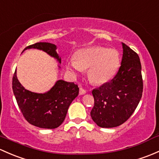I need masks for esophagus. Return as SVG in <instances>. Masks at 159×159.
<instances>
[{
	"instance_id": "obj_1",
	"label": "esophagus",
	"mask_w": 159,
	"mask_h": 159,
	"mask_svg": "<svg viewBox=\"0 0 159 159\" xmlns=\"http://www.w3.org/2000/svg\"><path fill=\"white\" fill-rule=\"evenodd\" d=\"M86 90L84 89L83 88H80V90H79V93L80 94H84V93H86Z\"/></svg>"
}]
</instances>
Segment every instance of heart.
<instances>
[{"label":"heart","instance_id":"1","mask_svg":"<svg viewBox=\"0 0 159 159\" xmlns=\"http://www.w3.org/2000/svg\"><path fill=\"white\" fill-rule=\"evenodd\" d=\"M120 65V56L117 50L93 46L78 50L75 60L68 61L66 68L72 75L88 68L90 81L94 84H103L116 75Z\"/></svg>","mask_w":159,"mask_h":159}]
</instances>
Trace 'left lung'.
I'll list each match as a JSON object with an SVG mask.
<instances>
[{"label":"left lung","instance_id":"8db88e82","mask_svg":"<svg viewBox=\"0 0 159 159\" xmlns=\"http://www.w3.org/2000/svg\"><path fill=\"white\" fill-rule=\"evenodd\" d=\"M121 66L109 82L93 89L94 106L91 116L98 126L116 127L123 124L136 109L143 95V81L139 57L136 52L122 43Z\"/></svg>","mask_w":159,"mask_h":159}]
</instances>
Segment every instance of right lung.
<instances>
[{"label":"right lung","mask_w":159,"mask_h":159,"mask_svg":"<svg viewBox=\"0 0 159 159\" xmlns=\"http://www.w3.org/2000/svg\"><path fill=\"white\" fill-rule=\"evenodd\" d=\"M38 49L46 52L61 62L56 46L49 43H36L24 49ZM16 103L26 121L43 129L57 128L64 121L68 107L78 95L79 88L74 82L58 80L51 90L45 93H33L25 89L16 78L15 71L12 81Z\"/></svg>","instance_id":"obj_1"}]
</instances>
